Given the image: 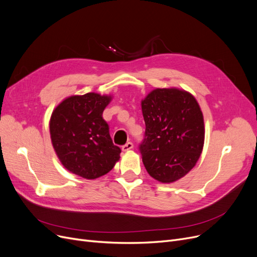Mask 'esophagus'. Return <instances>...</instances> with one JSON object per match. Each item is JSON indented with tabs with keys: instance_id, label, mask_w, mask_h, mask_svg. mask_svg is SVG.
Returning a JSON list of instances; mask_svg holds the SVG:
<instances>
[{
	"instance_id": "34e87169",
	"label": "esophagus",
	"mask_w": 257,
	"mask_h": 257,
	"mask_svg": "<svg viewBox=\"0 0 257 257\" xmlns=\"http://www.w3.org/2000/svg\"><path fill=\"white\" fill-rule=\"evenodd\" d=\"M133 148V144L131 143V142H128V143H126L124 146L121 147V150L122 151H128V150H130V149H132Z\"/></svg>"
}]
</instances>
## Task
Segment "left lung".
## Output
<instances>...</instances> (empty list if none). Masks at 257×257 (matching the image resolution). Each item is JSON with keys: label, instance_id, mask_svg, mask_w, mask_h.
<instances>
[{"label": "left lung", "instance_id": "8db88e82", "mask_svg": "<svg viewBox=\"0 0 257 257\" xmlns=\"http://www.w3.org/2000/svg\"><path fill=\"white\" fill-rule=\"evenodd\" d=\"M146 125L140 145L148 173L172 183L195 166L205 140L204 116L192 94L176 88L154 89L142 101Z\"/></svg>", "mask_w": 257, "mask_h": 257}]
</instances>
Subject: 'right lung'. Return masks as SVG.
<instances>
[{"label":"right lung","instance_id":"add662e5","mask_svg":"<svg viewBox=\"0 0 257 257\" xmlns=\"http://www.w3.org/2000/svg\"><path fill=\"white\" fill-rule=\"evenodd\" d=\"M110 95L89 92L72 95L53 110L50 118L52 146L65 168L87 180L108 173L119 160V147L109 135L103 111Z\"/></svg>","mask_w":257,"mask_h":257}]
</instances>
